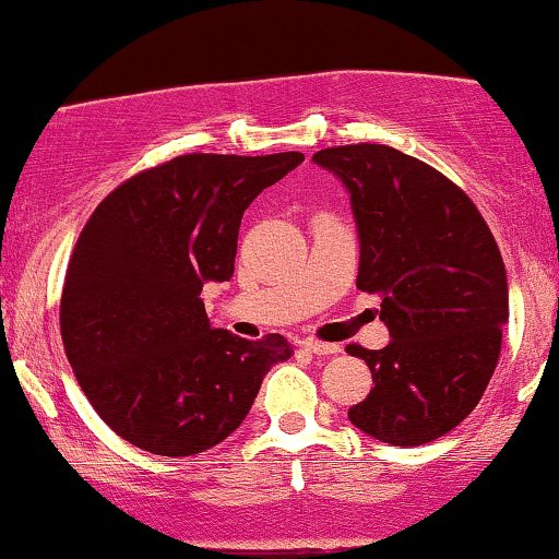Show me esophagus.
Returning <instances> with one entry per match:
<instances>
[{
  "instance_id": "1",
  "label": "esophagus",
  "mask_w": 559,
  "mask_h": 559,
  "mask_svg": "<svg viewBox=\"0 0 559 559\" xmlns=\"http://www.w3.org/2000/svg\"><path fill=\"white\" fill-rule=\"evenodd\" d=\"M305 348H307V352L318 354V356H335V354H341V346L338 344H322V341H314V338L305 341Z\"/></svg>"
}]
</instances>
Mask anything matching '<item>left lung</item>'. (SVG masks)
<instances>
[{"label":"left lung","mask_w":559,"mask_h":559,"mask_svg":"<svg viewBox=\"0 0 559 559\" xmlns=\"http://www.w3.org/2000/svg\"><path fill=\"white\" fill-rule=\"evenodd\" d=\"M312 160L344 181L359 237L356 288L380 294L390 344L348 346L374 388L348 408L354 427L414 448L459 427L500 359L508 275L468 194L388 145H341Z\"/></svg>","instance_id":"obj_1"}]
</instances>
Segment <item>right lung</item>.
<instances>
[{
	"mask_svg": "<svg viewBox=\"0 0 559 559\" xmlns=\"http://www.w3.org/2000/svg\"><path fill=\"white\" fill-rule=\"evenodd\" d=\"M301 153H190L119 185L67 265L59 325L100 419L156 455L203 453L250 414L267 369L294 348L211 328L205 284L234 275L241 215Z\"/></svg>",
	"mask_w": 559,
	"mask_h": 559,
	"instance_id": "right-lung-1",
	"label": "right lung"
}]
</instances>
